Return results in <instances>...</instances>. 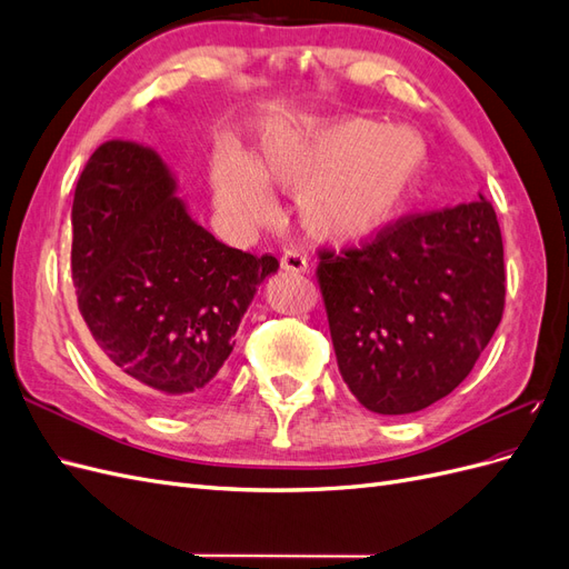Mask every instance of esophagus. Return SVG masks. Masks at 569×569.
<instances>
[{
  "label": "esophagus",
  "instance_id": "1",
  "mask_svg": "<svg viewBox=\"0 0 569 569\" xmlns=\"http://www.w3.org/2000/svg\"><path fill=\"white\" fill-rule=\"evenodd\" d=\"M280 263H282V270H287V272H291V274H303V272H308V258L303 256V253H299V251H284L282 253V258H280Z\"/></svg>",
  "mask_w": 569,
  "mask_h": 569
}]
</instances>
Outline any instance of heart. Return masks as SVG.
Returning <instances> with one entry per match:
<instances>
[{
	"instance_id": "heart-1",
	"label": "heart",
	"mask_w": 569,
	"mask_h": 569,
	"mask_svg": "<svg viewBox=\"0 0 569 569\" xmlns=\"http://www.w3.org/2000/svg\"><path fill=\"white\" fill-rule=\"evenodd\" d=\"M427 142L408 126L370 118L272 120L244 159L222 144L209 161L218 211L239 228L272 216L268 189L297 192L308 237L358 247L382 237L408 206L427 170Z\"/></svg>"
}]
</instances>
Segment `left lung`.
Returning a JSON list of instances; mask_svg holds the SVG:
<instances>
[{
    "label": "left lung",
    "instance_id": "8db88e82",
    "mask_svg": "<svg viewBox=\"0 0 569 569\" xmlns=\"http://www.w3.org/2000/svg\"><path fill=\"white\" fill-rule=\"evenodd\" d=\"M318 282L351 393L380 416L418 412L470 375L501 322L493 206L479 194L399 220L360 249L320 251Z\"/></svg>",
    "mask_w": 569,
    "mask_h": 569
}]
</instances>
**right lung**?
Listing matches in <instances>:
<instances>
[{
  "label": "right lung",
  "instance_id": "add662e5",
  "mask_svg": "<svg viewBox=\"0 0 569 569\" xmlns=\"http://www.w3.org/2000/svg\"><path fill=\"white\" fill-rule=\"evenodd\" d=\"M71 220L78 308L109 363L159 410L213 389L278 258L218 242L159 153L128 140L92 153Z\"/></svg>",
  "mask_w": 569,
  "mask_h": 569
}]
</instances>
